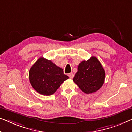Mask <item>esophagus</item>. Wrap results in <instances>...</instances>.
<instances>
[{
	"instance_id": "34e87169",
	"label": "esophagus",
	"mask_w": 132,
	"mask_h": 132,
	"mask_svg": "<svg viewBox=\"0 0 132 132\" xmlns=\"http://www.w3.org/2000/svg\"><path fill=\"white\" fill-rule=\"evenodd\" d=\"M68 76L70 79H72V78H73V77H74V74L73 73H70L68 74Z\"/></svg>"
}]
</instances>
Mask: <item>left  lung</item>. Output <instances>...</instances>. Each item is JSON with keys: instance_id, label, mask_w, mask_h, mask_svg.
Wrapping results in <instances>:
<instances>
[{"instance_id": "1", "label": "left lung", "mask_w": 132, "mask_h": 132, "mask_svg": "<svg viewBox=\"0 0 132 132\" xmlns=\"http://www.w3.org/2000/svg\"><path fill=\"white\" fill-rule=\"evenodd\" d=\"M105 80V70L95 57L84 60L78 67L73 82L85 94L93 93L99 90Z\"/></svg>"}]
</instances>
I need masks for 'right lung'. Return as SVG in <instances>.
Listing matches in <instances>:
<instances>
[{"instance_id": "right-lung-1", "label": "right lung", "mask_w": 132, "mask_h": 132, "mask_svg": "<svg viewBox=\"0 0 132 132\" xmlns=\"http://www.w3.org/2000/svg\"><path fill=\"white\" fill-rule=\"evenodd\" d=\"M69 77L63 70L52 61L39 58L29 72V79L32 88L43 95H51Z\"/></svg>"}]
</instances>
